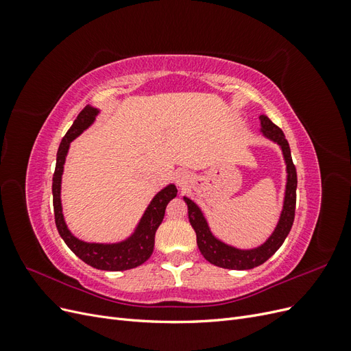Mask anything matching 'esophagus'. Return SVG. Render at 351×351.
Listing matches in <instances>:
<instances>
[{
	"label": "esophagus",
	"instance_id": "1",
	"mask_svg": "<svg viewBox=\"0 0 351 351\" xmlns=\"http://www.w3.org/2000/svg\"><path fill=\"white\" fill-rule=\"evenodd\" d=\"M177 183H178V186H186V183H187V176L184 174V173H182V174H178L177 176Z\"/></svg>",
	"mask_w": 351,
	"mask_h": 351
}]
</instances>
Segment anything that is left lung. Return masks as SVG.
Masks as SVG:
<instances>
[{
    "label": "left lung",
    "mask_w": 351,
    "mask_h": 351,
    "mask_svg": "<svg viewBox=\"0 0 351 351\" xmlns=\"http://www.w3.org/2000/svg\"><path fill=\"white\" fill-rule=\"evenodd\" d=\"M259 120L262 124V133L281 146L284 158H285V164H287V173H289V177H287V190H285L282 214L277 228H275V231L267 240V243H263L261 247L253 249V250H240L236 247L227 246V244H224L212 236V232L209 231V227L206 224L204 215H202L200 209L193 204L192 200L184 197L187 204V210H189V221L196 232L197 247L208 262L219 268L252 269L254 267H259V265L267 262L272 254L281 247L285 237L289 236L293 221H294L297 173L291 159L289 142H287L285 136L280 127L275 125L268 117L261 115Z\"/></svg>",
    "instance_id": "8db88e82"
}]
</instances>
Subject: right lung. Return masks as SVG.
I'll return each mask as SVG.
<instances>
[{"mask_svg": "<svg viewBox=\"0 0 351 351\" xmlns=\"http://www.w3.org/2000/svg\"><path fill=\"white\" fill-rule=\"evenodd\" d=\"M98 114V110H95L89 105L84 107L77 119L74 120L73 125L62 137L60 143L58 152H57V164L56 171L52 176V200H54V217H56V226L60 232L61 239L70 247V250L80 258L84 263L90 265V267L102 269V271H125L139 267L143 262L149 259L154 252L155 244V232L161 224L165 208L168 202L177 196V189L174 184L167 186L164 190L159 192L154 200L151 202L149 208L146 209L145 215L141 221L139 227H137L134 234L125 241L117 243V244H97V243H84L79 239L74 237L69 231L64 218H62L61 212V200H60V189H61V174H62V165L66 161V155L69 151L70 142L77 137L84 129L93 123L95 115Z\"/></svg>", "mask_w": 351, "mask_h": 351, "instance_id": "right-lung-1", "label": "right lung"}]
</instances>
